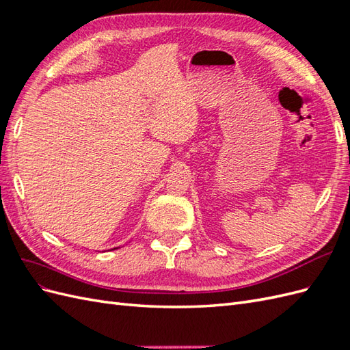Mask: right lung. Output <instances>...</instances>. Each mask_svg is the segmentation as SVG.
Listing matches in <instances>:
<instances>
[{"label":"right lung","instance_id":"right-lung-1","mask_svg":"<svg viewBox=\"0 0 350 350\" xmlns=\"http://www.w3.org/2000/svg\"><path fill=\"white\" fill-rule=\"evenodd\" d=\"M112 250H116V248H112Z\"/></svg>","mask_w":350,"mask_h":350}]
</instances>
